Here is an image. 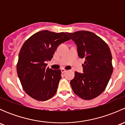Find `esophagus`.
<instances>
[{
	"label": "esophagus",
	"instance_id": "34e87169",
	"mask_svg": "<svg viewBox=\"0 0 125 125\" xmlns=\"http://www.w3.org/2000/svg\"><path fill=\"white\" fill-rule=\"evenodd\" d=\"M68 70H65V69H64V68H62V69H61V72L62 73H65V72H66Z\"/></svg>",
	"mask_w": 125,
	"mask_h": 125
}]
</instances>
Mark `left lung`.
I'll list each match as a JSON object with an SVG mask.
<instances>
[{"label": "left lung", "instance_id": "8db88e82", "mask_svg": "<svg viewBox=\"0 0 125 125\" xmlns=\"http://www.w3.org/2000/svg\"><path fill=\"white\" fill-rule=\"evenodd\" d=\"M67 34L76 44L79 57L85 59L82 65L83 73L75 71L71 86L77 95L91 100L104 91L113 73L110 49L104 40L90 31Z\"/></svg>", "mask_w": 125, "mask_h": 125}]
</instances>
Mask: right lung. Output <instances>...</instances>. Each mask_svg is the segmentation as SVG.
<instances>
[{"label": "right lung", "mask_w": 125, "mask_h": 125, "mask_svg": "<svg viewBox=\"0 0 125 125\" xmlns=\"http://www.w3.org/2000/svg\"><path fill=\"white\" fill-rule=\"evenodd\" d=\"M70 40L65 32L39 31L28 39L20 51L17 75L25 93L39 101H46L55 94L61 71L46 67L62 43Z\"/></svg>", "instance_id": "obj_1"}]
</instances>
